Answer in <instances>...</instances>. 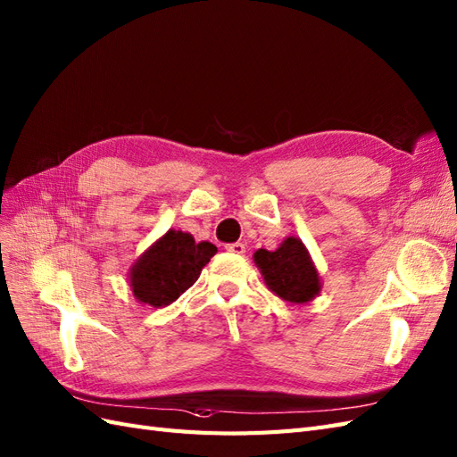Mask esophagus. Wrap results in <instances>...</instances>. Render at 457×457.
I'll return each instance as SVG.
<instances>
[{"label":"esophagus","instance_id":"1","mask_svg":"<svg viewBox=\"0 0 457 457\" xmlns=\"http://www.w3.org/2000/svg\"><path fill=\"white\" fill-rule=\"evenodd\" d=\"M226 251L233 254H243L245 253V245L243 243H229L226 245Z\"/></svg>","mask_w":457,"mask_h":457}]
</instances>
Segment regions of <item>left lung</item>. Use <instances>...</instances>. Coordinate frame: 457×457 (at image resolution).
<instances>
[{"instance_id":"left-lung-1","label":"left lung","mask_w":457,"mask_h":457,"mask_svg":"<svg viewBox=\"0 0 457 457\" xmlns=\"http://www.w3.org/2000/svg\"><path fill=\"white\" fill-rule=\"evenodd\" d=\"M254 262L270 289L287 303L303 304L320 293V276L301 239L289 237L278 251L260 249Z\"/></svg>"}]
</instances>
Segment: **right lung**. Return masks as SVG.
<instances>
[{"label":"right lung","instance_id":"1","mask_svg":"<svg viewBox=\"0 0 457 457\" xmlns=\"http://www.w3.org/2000/svg\"><path fill=\"white\" fill-rule=\"evenodd\" d=\"M216 251L212 243H195L189 233L170 229L134 264L129 273L134 296L154 308L172 304L199 279Z\"/></svg>","mask_w":457,"mask_h":457}]
</instances>
